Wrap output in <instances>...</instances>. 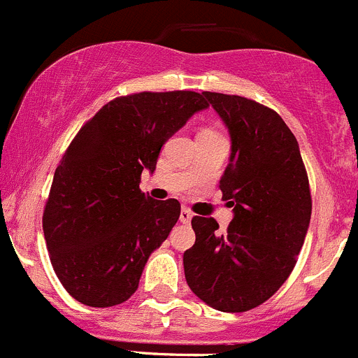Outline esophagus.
<instances>
[{"label": "esophagus", "mask_w": 358, "mask_h": 358, "mask_svg": "<svg viewBox=\"0 0 358 358\" xmlns=\"http://www.w3.org/2000/svg\"><path fill=\"white\" fill-rule=\"evenodd\" d=\"M192 218H193V213L189 211V209H182L181 215H179V222H181V224H189Z\"/></svg>", "instance_id": "1"}]
</instances>
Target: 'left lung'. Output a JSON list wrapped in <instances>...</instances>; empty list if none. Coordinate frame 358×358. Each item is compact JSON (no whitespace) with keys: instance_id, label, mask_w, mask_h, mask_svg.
I'll use <instances>...</instances> for the list:
<instances>
[{"instance_id":"obj_1","label":"left lung","mask_w":358,"mask_h":358,"mask_svg":"<svg viewBox=\"0 0 358 358\" xmlns=\"http://www.w3.org/2000/svg\"><path fill=\"white\" fill-rule=\"evenodd\" d=\"M231 134V163L220 179L234 218L193 216L185 252L189 289L222 313H245L273 296L296 264L313 211L309 177L294 134L271 108L204 92Z\"/></svg>"}]
</instances>
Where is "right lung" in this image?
I'll return each instance as SVG.
<instances>
[{
	"instance_id": "right-lung-1",
	"label": "right lung",
	"mask_w": 358,
	"mask_h": 358,
	"mask_svg": "<svg viewBox=\"0 0 358 358\" xmlns=\"http://www.w3.org/2000/svg\"><path fill=\"white\" fill-rule=\"evenodd\" d=\"M209 104L189 90L140 92L104 104L55 170L42 216L52 270L88 307H113L138 289L149 255L181 215L176 199L140 189L163 143Z\"/></svg>"
}]
</instances>
